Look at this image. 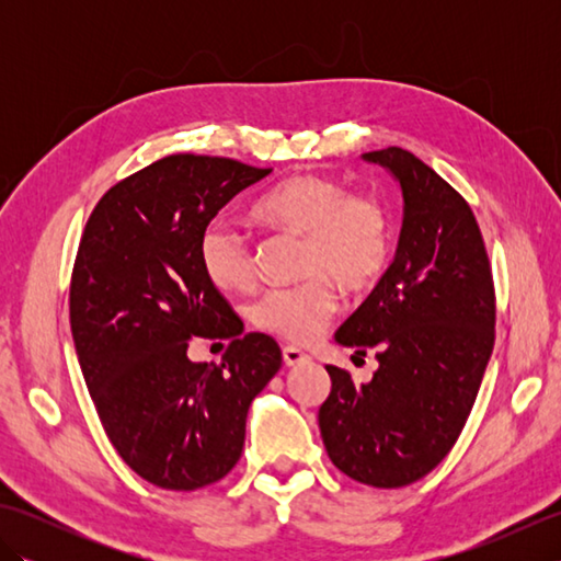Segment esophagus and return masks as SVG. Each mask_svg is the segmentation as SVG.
<instances>
[{
    "instance_id": "esophagus-1",
    "label": "esophagus",
    "mask_w": 561,
    "mask_h": 561,
    "mask_svg": "<svg viewBox=\"0 0 561 561\" xmlns=\"http://www.w3.org/2000/svg\"><path fill=\"white\" fill-rule=\"evenodd\" d=\"M282 356H284V364H287V366H301L306 362H311V356L301 352L299 347H294V344H287V347L282 350Z\"/></svg>"
}]
</instances>
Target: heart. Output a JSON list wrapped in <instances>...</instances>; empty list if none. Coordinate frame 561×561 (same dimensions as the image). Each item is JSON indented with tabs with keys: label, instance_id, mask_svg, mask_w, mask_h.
Here are the masks:
<instances>
[{
	"label": "heart",
	"instance_id": "b5f03b06",
	"mask_svg": "<svg viewBox=\"0 0 561 561\" xmlns=\"http://www.w3.org/2000/svg\"><path fill=\"white\" fill-rule=\"evenodd\" d=\"M253 217L306 238L301 270L311 277L270 287L250 306L257 328L289 342L316 340L337 313L340 299L330 278L344 291L359 294L371 289L388 267L392 226L386 205L371 195H350L332 178L291 175L255 202ZM199 260L219 289L241 291L255 279L248 233L224 219L209 221L202 231Z\"/></svg>",
	"mask_w": 561,
	"mask_h": 561
}]
</instances>
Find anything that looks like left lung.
I'll use <instances>...</instances> for the list:
<instances>
[{
  "mask_svg": "<svg viewBox=\"0 0 561 561\" xmlns=\"http://www.w3.org/2000/svg\"><path fill=\"white\" fill-rule=\"evenodd\" d=\"M402 190L392 265L335 332L342 347L376 352L368 383L325 366L318 410L330 460L352 480L404 486L456 444L494 350V284L474 214L444 178L400 147L368 151Z\"/></svg>",
  "mask_w": 561,
  "mask_h": 561,
  "instance_id": "left-lung-1",
  "label": "left lung"
}]
</instances>
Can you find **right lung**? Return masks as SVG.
Listing matches in <instances>:
<instances>
[{
  "mask_svg": "<svg viewBox=\"0 0 561 561\" xmlns=\"http://www.w3.org/2000/svg\"><path fill=\"white\" fill-rule=\"evenodd\" d=\"M233 159L173 153L113 185L83 229L69 323L101 424L139 478L193 492L241 458L250 402L279 344L243 323L202 270L199 238L267 178ZM193 336L231 339L221 365L190 363Z\"/></svg>",
  "mask_w": 561,
  "mask_h": 561,
  "instance_id": "add662e5",
  "label": "right lung"
}]
</instances>
